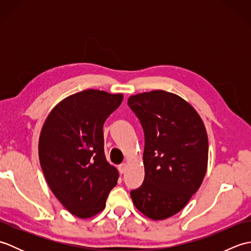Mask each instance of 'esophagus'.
Masks as SVG:
<instances>
[{
  "mask_svg": "<svg viewBox=\"0 0 251 251\" xmlns=\"http://www.w3.org/2000/svg\"><path fill=\"white\" fill-rule=\"evenodd\" d=\"M126 169H127V164L123 163V164L119 165V172H120V174H124L126 172Z\"/></svg>",
  "mask_w": 251,
  "mask_h": 251,
  "instance_id": "obj_1",
  "label": "esophagus"
}]
</instances>
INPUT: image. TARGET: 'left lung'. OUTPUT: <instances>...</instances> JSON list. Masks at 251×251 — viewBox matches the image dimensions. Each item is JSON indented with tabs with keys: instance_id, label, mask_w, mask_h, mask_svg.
<instances>
[{
	"instance_id": "left-lung-1",
	"label": "left lung",
	"mask_w": 251,
	"mask_h": 251,
	"mask_svg": "<svg viewBox=\"0 0 251 251\" xmlns=\"http://www.w3.org/2000/svg\"><path fill=\"white\" fill-rule=\"evenodd\" d=\"M128 105L145 131V180L130 192L131 200L150 219H167L183 209L204 180L205 125L189 102L165 90L130 96Z\"/></svg>"
}]
</instances>
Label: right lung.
Returning <instances> with one entry per match:
<instances>
[{
  "label": "right lung",
  "instance_id": "add662e5",
  "mask_svg": "<svg viewBox=\"0 0 251 251\" xmlns=\"http://www.w3.org/2000/svg\"><path fill=\"white\" fill-rule=\"evenodd\" d=\"M122 94L86 89L60 101L47 116L39 140L42 170L51 192L82 219L104 209L119 179L104 155L103 124Z\"/></svg>",
  "mask_w": 251,
  "mask_h": 251
}]
</instances>
